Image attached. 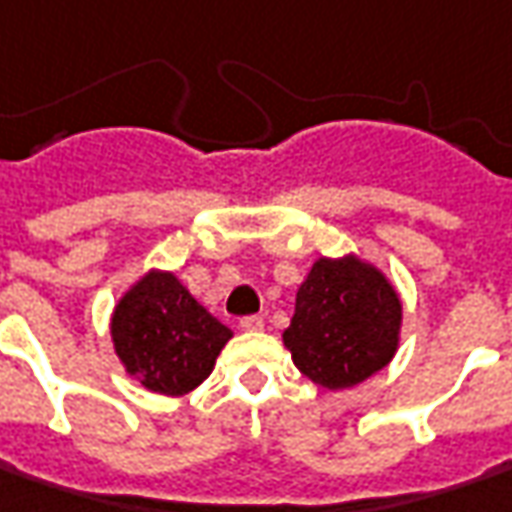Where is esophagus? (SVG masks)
<instances>
[{
  "instance_id": "esophagus-1",
  "label": "esophagus",
  "mask_w": 512,
  "mask_h": 512,
  "mask_svg": "<svg viewBox=\"0 0 512 512\" xmlns=\"http://www.w3.org/2000/svg\"><path fill=\"white\" fill-rule=\"evenodd\" d=\"M240 328H243V331H260V328H263V317H260V314H249V317L240 320Z\"/></svg>"
}]
</instances>
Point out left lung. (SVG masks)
<instances>
[{
  "instance_id": "8db88e82",
  "label": "left lung",
  "mask_w": 512,
  "mask_h": 512,
  "mask_svg": "<svg viewBox=\"0 0 512 512\" xmlns=\"http://www.w3.org/2000/svg\"><path fill=\"white\" fill-rule=\"evenodd\" d=\"M402 326L397 289L357 255L320 257L300 283L283 343L328 391L354 388L394 360Z\"/></svg>"
}]
</instances>
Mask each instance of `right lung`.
<instances>
[{"instance_id": "add662e5", "label": "right lung", "mask_w": 512, "mask_h": 512, "mask_svg": "<svg viewBox=\"0 0 512 512\" xmlns=\"http://www.w3.org/2000/svg\"><path fill=\"white\" fill-rule=\"evenodd\" d=\"M118 360L152 394L181 397L212 374L232 331L172 272H147L118 300L110 323Z\"/></svg>"}]
</instances>
